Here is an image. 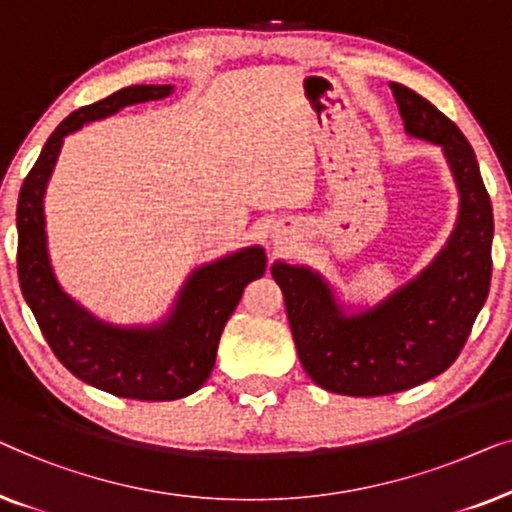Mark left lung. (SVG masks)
Wrapping results in <instances>:
<instances>
[{
    "instance_id": "obj_1",
    "label": "left lung",
    "mask_w": 512,
    "mask_h": 512,
    "mask_svg": "<svg viewBox=\"0 0 512 512\" xmlns=\"http://www.w3.org/2000/svg\"><path fill=\"white\" fill-rule=\"evenodd\" d=\"M403 127L443 148L459 190V218L420 276L378 306L348 315L320 273L276 262L271 276L299 359L313 383L345 397H383L427 383L462 352L492 280V201L466 136L406 85L390 83Z\"/></svg>"
}]
</instances>
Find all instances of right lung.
<instances>
[{
    "instance_id": "right-lung-1",
    "label": "right lung",
    "mask_w": 512,
    "mask_h": 512,
    "mask_svg": "<svg viewBox=\"0 0 512 512\" xmlns=\"http://www.w3.org/2000/svg\"><path fill=\"white\" fill-rule=\"evenodd\" d=\"M171 90L174 85H132L71 113L50 134L18 197V280L43 338L76 378L122 399L174 401L197 392L211 376L222 329L243 290L266 271L259 246L201 266L187 278L169 318L155 327L106 325L57 285L46 248L43 194L64 136L129 104L169 97Z\"/></svg>"
}]
</instances>
